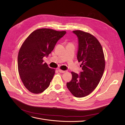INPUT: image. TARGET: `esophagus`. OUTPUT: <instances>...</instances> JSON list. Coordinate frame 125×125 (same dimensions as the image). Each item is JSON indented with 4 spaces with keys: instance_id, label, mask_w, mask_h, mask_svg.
I'll use <instances>...</instances> for the list:
<instances>
[{
    "instance_id": "34e87169",
    "label": "esophagus",
    "mask_w": 125,
    "mask_h": 125,
    "mask_svg": "<svg viewBox=\"0 0 125 125\" xmlns=\"http://www.w3.org/2000/svg\"><path fill=\"white\" fill-rule=\"evenodd\" d=\"M58 72L60 73H64L66 71H64V70H62L61 69H58Z\"/></svg>"
}]
</instances>
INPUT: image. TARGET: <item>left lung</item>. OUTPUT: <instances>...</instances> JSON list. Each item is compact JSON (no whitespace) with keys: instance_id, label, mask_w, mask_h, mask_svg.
Listing matches in <instances>:
<instances>
[{"instance_id":"1","label":"left lung","mask_w":125,"mask_h":125,"mask_svg":"<svg viewBox=\"0 0 125 125\" xmlns=\"http://www.w3.org/2000/svg\"><path fill=\"white\" fill-rule=\"evenodd\" d=\"M78 37L77 59L81 62L80 74L72 72V79L66 83L74 96L83 97L89 94L99 84L105 69L104 52L99 41L88 32L73 31Z\"/></svg>"}]
</instances>
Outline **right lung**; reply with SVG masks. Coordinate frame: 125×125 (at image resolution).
I'll use <instances>...</instances> for the list:
<instances>
[{
  "mask_svg": "<svg viewBox=\"0 0 125 125\" xmlns=\"http://www.w3.org/2000/svg\"><path fill=\"white\" fill-rule=\"evenodd\" d=\"M66 33L49 29L37 30L31 33L21 46L18 56V68L21 80L31 93L38 94L49 86L55 70L44 63L57 42Z\"/></svg>",
  "mask_w": 125,
  "mask_h": 125,
  "instance_id": "add662e5",
  "label": "right lung"
}]
</instances>
